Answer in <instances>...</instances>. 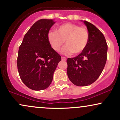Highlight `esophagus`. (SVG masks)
Here are the masks:
<instances>
[{
    "mask_svg": "<svg viewBox=\"0 0 120 120\" xmlns=\"http://www.w3.org/2000/svg\"><path fill=\"white\" fill-rule=\"evenodd\" d=\"M61 59H62V60H64V61H65L66 60V58L65 57H62Z\"/></svg>",
    "mask_w": 120,
    "mask_h": 120,
    "instance_id": "esophagus-1",
    "label": "esophagus"
}]
</instances>
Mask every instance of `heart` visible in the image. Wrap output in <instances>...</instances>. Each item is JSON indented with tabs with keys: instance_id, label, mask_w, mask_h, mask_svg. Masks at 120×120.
<instances>
[{
	"instance_id": "1",
	"label": "heart",
	"mask_w": 120,
	"mask_h": 120,
	"mask_svg": "<svg viewBox=\"0 0 120 120\" xmlns=\"http://www.w3.org/2000/svg\"><path fill=\"white\" fill-rule=\"evenodd\" d=\"M47 40L52 49L59 51L65 41L62 53L65 55L81 53L85 50L89 41V33L86 27L72 23H65L56 28V31H50Z\"/></svg>"
}]
</instances>
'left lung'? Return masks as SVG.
<instances>
[{
  "mask_svg": "<svg viewBox=\"0 0 120 120\" xmlns=\"http://www.w3.org/2000/svg\"><path fill=\"white\" fill-rule=\"evenodd\" d=\"M83 22L89 33L87 46L77 56L67 60L69 79L78 86H88L99 78L105 67L108 49L102 33L93 24Z\"/></svg>",
  "mask_w": 120,
  "mask_h": 120,
  "instance_id": "1",
  "label": "left lung"
}]
</instances>
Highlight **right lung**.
Masks as SVG:
<instances>
[{
    "label": "right lung",
    "mask_w": 120,
    "mask_h": 120,
    "mask_svg": "<svg viewBox=\"0 0 120 120\" xmlns=\"http://www.w3.org/2000/svg\"><path fill=\"white\" fill-rule=\"evenodd\" d=\"M55 23L41 19L35 22L25 35L19 49L17 68L20 78L33 90H45L50 85L61 56L53 50L47 34Z\"/></svg>",
    "instance_id": "right-lung-1"
}]
</instances>
